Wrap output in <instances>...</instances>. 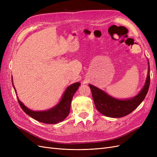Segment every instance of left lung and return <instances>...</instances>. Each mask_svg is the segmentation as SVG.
<instances>
[{"instance_id": "1", "label": "left lung", "mask_w": 157, "mask_h": 157, "mask_svg": "<svg viewBox=\"0 0 157 157\" xmlns=\"http://www.w3.org/2000/svg\"><path fill=\"white\" fill-rule=\"evenodd\" d=\"M150 84V66L148 60V71L144 86L136 96L119 99L113 98L103 90L89 84L95 106L102 115L111 118H121L128 115L144 101Z\"/></svg>"}]
</instances>
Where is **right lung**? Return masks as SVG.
<instances>
[{
	"label": "right lung",
	"instance_id": "right-lung-1",
	"mask_svg": "<svg viewBox=\"0 0 157 157\" xmlns=\"http://www.w3.org/2000/svg\"><path fill=\"white\" fill-rule=\"evenodd\" d=\"M12 82L13 89L16 93V90L13 83L12 77ZM80 85V83L78 82L71 84L65 90L59 102L56 105L48 109V110L36 111L31 110L19 99L17 96V101L23 111L34 119L40 122L45 123V124H57V123L63 121L69 115L71 101H72L74 94L77 92Z\"/></svg>",
	"mask_w": 157,
	"mask_h": 157
}]
</instances>
